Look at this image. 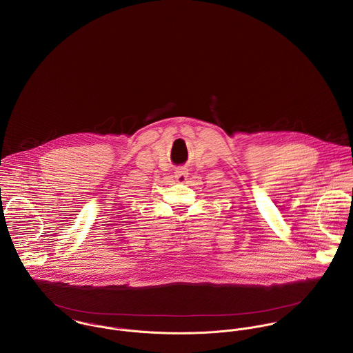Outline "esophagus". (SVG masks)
I'll list each match as a JSON object with an SVG mask.
<instances>
[{"label": "esophagus", "mask_w": 353, "mask_h": 353, "mask_svg": "<svg viewBox=\"0 0 353 353\" xmlns=\"http://www.w3.org/2000/svg\"><path fill=\"white\" fill-rule=\"evenodd\" d=\"M188 176H189V172H188L185 168H178V170L175 171V179H176V182H179V183L186 182Z\"/></svg>", "instance_id": "obj_1"}]
</instances>
